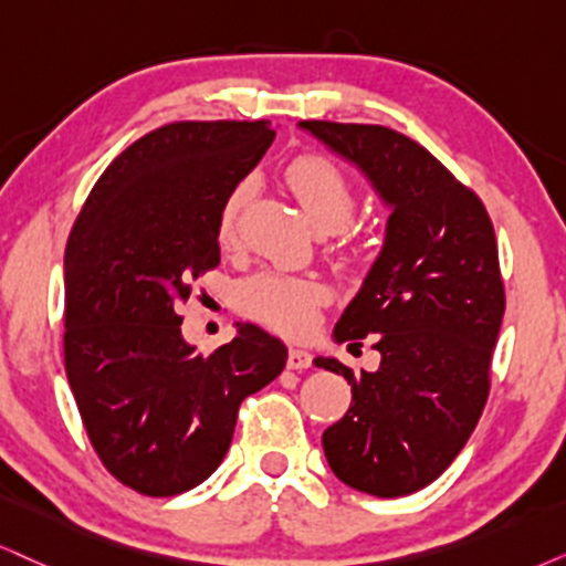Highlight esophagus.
<instances>
[{
    "label": "esophagus",
    "instance_id": "esophagus-1",
    "mask_svg": "<svg viewBox=\"0 0 566 566\" xmlns=\"http://www.w3.org/2000/svg\"><path fill=\"white\" fill-rule=\"evenodd\" d=\"M313 366V355L307 353V349H303V347H290V353H287V368H292V370H305V368H311Z\"/></svg>",
    "mask_w": 566,
    "mask_h": 566
}]
</instances>
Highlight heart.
<instances>
[{"label":"heart","instance_id":"obj_1","mask_svg":"<svg viewBox=\"0 0 566 566\" xmlns=\"http://www.w3.org/2000/svg\"><path fill=\"white\" fill-rule=\"evenodd\" d=\"M290 190L303 206L305 217L321 232H334L353 219L357 192L349 177L324 156H300L284 171ZM250 192L248 182H238L227 192L217 217V234L230 242L238 232L240 211ZM328 300V290L318 279L290 276L279 271H261L240 284L238 305L248 318L261 321L282 334H303L316 321V311Z\"/></svg>","mask_w":566,"mask_h":566}]
</instances>
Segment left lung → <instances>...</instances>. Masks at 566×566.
<instances>
[{"label":"left lung","mask_w":566,"mask_h":566,"mask_svg":"<svg viewBox=\"0 0 566 566\" xmlns=\"http://www.w3.org/2000/svg\"><path fill=\"white\" fill-rule=\"evenodd\" d=\"M300 127L353 161L391 209L381 253L334 326L336 342L374 336L381 366L355 374L336 357L313 360L353 386L345 418L321 441L349 489L407 496L454 462L489 399L506 305L496 234L481 198L407 135L321 119Z\"/></svg>","instance_id":"left-lung-1"}]
</instances>
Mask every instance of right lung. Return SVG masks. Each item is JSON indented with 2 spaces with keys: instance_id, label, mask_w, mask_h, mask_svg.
<instances>
[{
  "instance_id": "obj_1",
  "label": "right lung",
  "mask_w": 566,
  "mask_h": 566,
  "mask_svg": "<svg viewBox=\"0 0 566 566\" xmlns=\"http://www.w3.org/2000/svg\"><path fill=\"white\" fill-rule=\"evenodd\" d=\"M259 123H171L114 159L64 250V368L104 468L146 496L196 489L224 460L240 402L282 374L287 347L255 324L211 355L177 307L219 266L227 192L274 140Z\"/></svg>"
}]
</instances>
